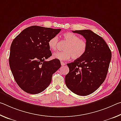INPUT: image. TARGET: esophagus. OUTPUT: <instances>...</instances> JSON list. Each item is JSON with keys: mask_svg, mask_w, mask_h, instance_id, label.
<instances>
[{"mask_svg": "<svg viewBox=\"0 0 121 121\" xmlns=\"http://www.w3.org/2000/svg\"><path fill=\"white\" fill-rule=\"evenodd\" d=\"M61 65H65V62H62V61H61Z\"/></svg>", "mask_w": 121, "mask_h": 121, "instance_id": "esophagus-1", "label": "esophagus"}]
</instances>
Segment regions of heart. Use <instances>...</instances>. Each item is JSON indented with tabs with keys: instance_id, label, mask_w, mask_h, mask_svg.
I'll return each mask as SVG.
<instances>
[{
	"instance_id": "obj_1",
	"label": "heart",
	"mask_w": 121,
	"mask_h": 121,
	"mask_svg": "<svg viewBox=\"0 0 121 121\" xmlns=\"http://www.w3.org/2000/svg\"><path fill=\"white\" fill-rule=\"evenodd\" d=\"M64 40L68 43L64 48V51L54 53L53 57L60 60H69L71 56L73 59H78L83 56L87 50V44L85 40L80 39L76 35L71 32H66L63 35ZM59 39L58 36L51 38L48 41V46L51 50L58 48Z\"/></svg>"
}]
</instances>
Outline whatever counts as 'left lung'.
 I'll return each instance as SVG.
<instances>
[{
	"mask_svg": "<svg viewBox=\"0 0 121 121\" xmlns=\"http://www.w3.org/2000/svg\"><path fill=\"white\" fill-rule=\"evenodd\" d=\"M73 32L85 38L87 48L83 56L67 64L69 71L65 83L73 93L85 96L96 91L105 80L112 52L104 39L91 30Z\"/></svg>",
	"mask_w": 121,
	"mask_h": 121,
	"instance_id": "1",
	"label": "left lung"
}]
</instances>
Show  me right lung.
I'll return each instance as SVG.
<instances>
[{"mask_svg":"<svg viewBox=\"0 0 121 121\" xmlns=\"http://www.w3.org/2000/svg\"><path fill=\"white\" fill-rule=\"evenodd\" d=\"M61 29L31 26L12 43L9 63L15 81L26 93L42 92L50 84L52 75L61 67L58 59L46 61L52 56L48 41Z\"/></svg>","mask_w":121,"mask_h":121,"instance_id":"1","label":"right lung"}]
</instances>
